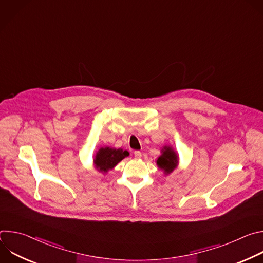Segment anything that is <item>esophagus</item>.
Instances as JSON below:
<instances>
[{"label":"esophagus","mask_w":263,"mask_h":263,"mask_svg":"<svg viewBox=\"0 0 263 263\" xmlns=\"http://www.w3.org/2000/svg\"><path fill=\"white\" fill-rule=\"evenodd\" d=\"M134 157H135V159H140L141 158V152L135 151L134 152Z\"/></svg>","instance_id":"obj_1"}]
</instances>
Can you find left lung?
<instances>
[{
    "label": "left lung",
    "mask_w": 263,
    "mask_h": 263,
    "mask_svg": "<svg viewBox=\"0 0 263 263\" xmlns=\"http://www.w3.org/2000/svg\"><path fill=\"white\" fill-rule=\"evenodd\" d=\"M160 152L161 154L156 159V164L159 170H161L163 174L167 176L179 166V155L175 151V148L170 144L163 145Z\"/></svg>",
    "instance_id": "left-lung-1"
}]
</instances>
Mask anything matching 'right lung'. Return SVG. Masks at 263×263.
I'll list each match as a JSON object with an SVG mask.
<instances>
[{
  "instance_id": "right-lung-1",
  "label": "right lung",
  "mask_w": 263,
  "mask_h": 263,
  "mask_svg": "<svg viewBox=\"0 0 263 263\" xmlns=\"http://www.w3.org/2000/svg\"><path fill=\"white\" fill-rule=\"evenodd\" d=\"M129 156V152L123 148L101 146L93 156V166L102 174H107L124 158Z\"/></svg>"
}]
</instances>
